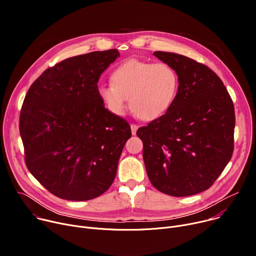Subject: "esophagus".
Here are the masks:
<instances>
[{
  "instance_id": "1",
  "label": "esophagus",
  "mask_w": 256,
  "mask_h": 256,
  "mask_svg": "<svg viewBox=\"0 0 256 256\" xmlns=\"http://www.w3.org/2000/svg\"><path fill=\"white\" fill-rule=\"evenodd\" d=\"M130 128H132V134L134 136L136 134V130H138V126L136 124H130Z\"/></svg>"
}]
</instances>
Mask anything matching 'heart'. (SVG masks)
Segmentation results:
<instances>
[{"instance_id":"obj_1","label":"heart","mask_w":256,"mask_h":256,"mask_svg":"<svg viewBox=\"0 0 256 256\" xmlns=\"http://www.w3.org/2000/svg\"><path fill=\"white\" fill-rule=\"evenodd\" d=\"M112 85H103L98 95L112 114H126L128 100L134 114L144 120H156L173 106L179 91V76L165 62H149L130 58L110 74Z\"/></svg>"}]
</instances>
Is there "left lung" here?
Returning <instances> with one entry per match:
<instances>
[{"mask_svg": "<svg viewBox=\"0 0 256 256\" xmlns=\"http://www.w3.org/2000/svg\"><path fill=\"white\" fill-rule=\"evenodd\" d=\"M179 76L170 110L136 130L151 184L172 196L206 190L233 154L235 112L222 80L206 66L186 56L155 52Z\"/></svg>", "mask_w": 256, "mask_h": 256, "instance_id": "left-lung-1", "label": "left lung"}]
</instances>
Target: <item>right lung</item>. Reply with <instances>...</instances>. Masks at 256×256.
<instances>
[{"label":"right lung","instance_id":"obj_1","mask_svg":"<svg viewBox=\"0 0 256 256\" xmlns=\"http://www.w3.org/2000/svg\"><path fill=\"white\" fill-rule=\"evenodd\" d=\"M118 56L109 50L66 58L46 70L25 96L19 128L26 166L58 198H95L116 178L132 130L104 107L97 83Z\"/></svg>","mask_w":256,"mask_h":256}]
</instances>
